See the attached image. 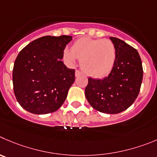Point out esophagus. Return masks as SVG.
<instances>
[{"label": "esophagus", "instance_id": "esophagus-1", "mask_svg": "<svg viewBox=\"0 0 157 157\" xmlns=\"http://www.w3.org/2000/svg\"><path fill=\"white\" fill-rule=\"evenodd\" d=\"M82 75V72L79 71V70H75V76L78 77V76H79Z\"/></svg>", "mask_w": 157, "mask_h": 157}]
</instances>
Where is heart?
<instances>
[{
    "instance_id": "heart-1",
    "label": "heart",
    "mask_w": 157,
    "mask_h": 157,
    "mask_svg": "<svg viewBox=\"0 0 157 157\" xmlns=\"http://www.w3.org/2000/svg\"><path fill=\"white\" fill-rule=\"evenodd\" d=\"M63 57L69 64L79 59L81 68L86 75L100 78L109 74L114 66L116 47L109 39L82 37L73 43L71 50H64Z\"/></svg>"
}]
</instances>
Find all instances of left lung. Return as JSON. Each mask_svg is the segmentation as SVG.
I'll return each instance as SVG.
<instances>
[{
	"mask_svg": "<svg viewBox=\"0 0 157 157\" xmlns=\"http://www.w3.org/2000/svg\"><path fill=\"white\" fill-rule=\"evenodd\" d=\"M110 39L116 47L114 66L103 79L89 78L85 94L95 110L116 114L135 102L141 87L143 70L136 49L117 38L110 37Z\"/></svg>",
	"mask_w": 157,
	"mask_h": 157,
	"instance_id": "left-lung-1",
	"label": "left lung"
}]
</instances>
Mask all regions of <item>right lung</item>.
<instances>
[{
    "instance_id": "right-lung-1",
    "label": "right lung",
    "mask_w": 157,
    "mask_h": 157,
    "mask_svg": "<svg viewBox=\"0 0 157 157\" xmlns=\"http://www.w3.org/2000/svg\"><path fill=\"white\" fill-rule=\"evenodd\" d=\"M72 37L44 36L25 46L13 68V86L22 108L34 114L59 109L75 82V69L62 61L63 52Z\"/></svg>"
}]
</instances>
